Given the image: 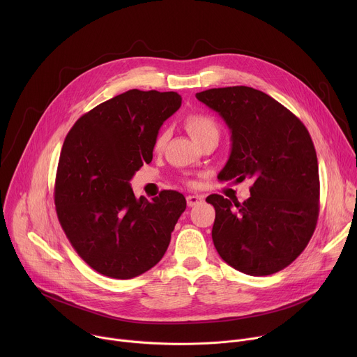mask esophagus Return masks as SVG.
Here are the masks:
<instances>
[{
    "label": "esophagus",
    "mask_w": 357,
    "mask_h": 357,
    "mask_svg": "<svg viewBox=\"0 0 357 357\" xmlns=\"http://www.w3.org/2000/svg\"><path fill=\"white\" fill-rule=\"evenodd\" d=\"M202 202H203L202 195H189V196H186V203H188V206H190V208L199 205V203H202Z\"/></svg>",
    "instance_id": "obj_1"
}]
</instances>
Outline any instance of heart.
<instances>
[{
	"label": "heart",
	"instance_id": "obj_1",
	"mask_svg": "<svg viewBox=\"0 0 357 357\" xmlns=\"http://www.w3.org/2000/svg\"><path fill=\"white\" fill-rule=\"evenodd\" d=\"M185 128L189 132V135L193 138L196 144H200L202 141H205L206 138L218 137L219 138V127L218 123L208 114H202V113H192L186 116L185 121ZM169 138V132L167 130H161L155 139H154V151L157 154L162 152L167 146Z\"/></svg>",
	"mask_w": 357,
	"mask_h": 357
}]
</instances>
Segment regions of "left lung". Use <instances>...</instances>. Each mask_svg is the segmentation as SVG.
Returning <instances> with one entry per match:
<instances>
[{
    "label": "left lung",
    "instance_id": "1",
    "mask_svg": "<svg viewBox=\"0 0 357 357\" xmlns=\"http://www.w3.org/2000/svg\"><path fill=\"white\" fill-rule=\"evenodd\" d=\"M196 98L225 120L231 132L222 181L252 179L250 197L211 195L212 238L219 256L248 275L274 274L310 243L319 215L318 158L298 117L268 94L247 86L209 89Z\"/></svg>",
    "mask_w": 357,
    "mask_h": 357
}]
</instances>
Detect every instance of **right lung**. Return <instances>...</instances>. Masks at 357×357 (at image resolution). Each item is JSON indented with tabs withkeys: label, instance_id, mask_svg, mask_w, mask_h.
Instances as JSON below:
<instances>
[{
	"label": "right lung",
	"instance_id": "right-lung-1",
	"mask_svg": "<svg viewBox=\"0 0 357 357\" xmlns=\"http://www.w3.org/2000/svg\"><path fill=\"white\" fill-rule=\"evenodd\" d=\"M181 105L176 91L132 89L82 116L65 138L55 182L58 219L100 274L134 278L164 257L185 196L162 190L138 199L130 181L152 161L161 126Z\"/></svg>",
	"mask_w": 357,
	"mask_h": 357
}]
</instances>
